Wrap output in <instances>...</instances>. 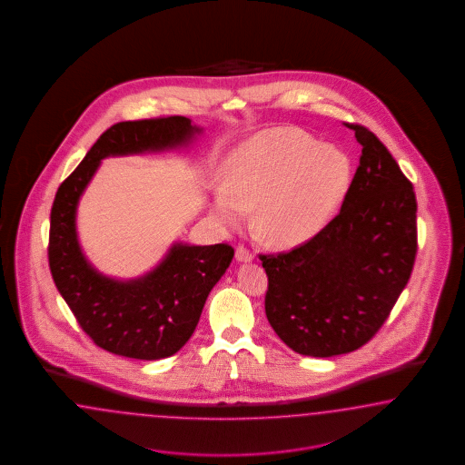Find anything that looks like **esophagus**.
Here are the masks:
<instances>
[{
  "instance_id": "esophagus-1",
  "label": "esophagus",
  "mask_w": 465,
  "mask_h": 465,
  "mask_svg": "<svg viewBox=\"0 0 465 465\" xmlns=\"http://www.w3.org/2000/svg\"><path fill=\"white\" fill-rule=\"evenodd\" d=\"M235 259L239 261V262H252L253 255L249 252L247 249H243V247H239L237 249V252H235Z\"/></svg>"
}]
</instances>
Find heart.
<instances>
[{
    "mask_svg": "<svg viewBox=\"0 0 465 465\" xmlns=\"http://www.w3.org/2000/svg\"><path fill=\"white\" fill-rule=\"evenodd\" d=\"M213 187V216L239 228L257 206L255 230L276 247L313 239L334 218L351 183V162L309 134L280 127L240 143Z\"/></svg>",
    "mask_w": 465,
    "mask_h": 465,
    "instance_id": "b5f03b06",
    "label": "heart"
}]
</instances>
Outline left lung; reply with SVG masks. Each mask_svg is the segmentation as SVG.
Segmentation results:
<instances>
[{
	"mask_svg": "<svg viewBox=\"0 0 465 465\" xmlns=\"http://www.w3.org/2000/svg\"><path fill=\"white\" fill-rule=\"evenodd\" d=\"M350 127L361 156L338 216L293 251L261 255L269 324L313 358L354 351L375 336L418 251L412 183L371 131Z\"/></svg>",
	"mask_w": 465,
	"mask_h": 465,
	"instance_id": "1",
	"label": "left lung"
}]
</instances>
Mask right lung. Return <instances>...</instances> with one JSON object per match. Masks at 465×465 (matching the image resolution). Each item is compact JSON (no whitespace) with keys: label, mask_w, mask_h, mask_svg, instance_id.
Masks as SVG:
<instances>
[{"label":"right lung","mask_w":465,"mask_h":465,"mask_svg":"<svg viewBox=\"0 0 465 465\" xmlns=\"http://www.w3.org/2000/svg\"><path fill=\"white\" fill-rule=\"evenodd\" d=\"M201 134L203 127L183 115L114 124L57 189L49 232L51 274L78 324L105 351L146 361L179 351L193 336L213 286L230 266L233 249L175 240L144 274L127 280L107 276L88 261L80 243V199L104 158L183 152Z\"/></svg>","instance_id":"add662e5"}]
</instances>
